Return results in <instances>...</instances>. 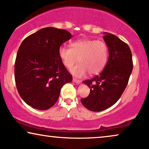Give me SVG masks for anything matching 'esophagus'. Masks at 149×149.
Listing matches in <instances>:
<instances>
[{"instance_id": "esophagus-1", "label": "esophagus", "mask_w": 149, "mask_h": 149, "mask_svg": "<svg viewBox=\"0 0 149 149\" xmlns=\"http://www.w3.org/2000/svg\"><path fill=\"white\" fill-rule=\"evenodd\" d=\"M72 81L74 82L75 84H80V83H81V80H79V79H77L73 78Z\"/></svg>"}]
</instances>
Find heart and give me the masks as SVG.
Returning a JSON list of instances; mask_svg holds the SVG:
<instances>
[{
    "label": "heart",
    "instance_id": "1",
    "mask_svg": "<svg viewBox=\"0 0 149 149\" xmlns=\"http://www.w3.org/2000/svg\"><path fill=\"white\" fill-rule=\"evenodd\" d=\"M70 46H61L58 54L67 68L72 67L79 59V64L70 70L74 76L82 77L88 72L91 75L96 74L104 68L108 59V48L103 41L79 40L72 42Z\"/></svg>",
    "mask_w": 149,
    "mask_h": 149
}]
</instances>
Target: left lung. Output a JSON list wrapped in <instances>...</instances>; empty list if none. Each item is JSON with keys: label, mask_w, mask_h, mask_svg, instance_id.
Segmentation results:
<instances>
[{"label": "left lung", "mask_w": 149, "mask_h": 149, "mask_svg": "<svg viewBox=\"0 0 149 149\" xmlns=\"http://www.w3.org/2000/svg\"><path fill=\"white\" fill-rule=\"evenodd\" d=\"M103 39L109 50L107 64L100 74L83 81L90 88V93L81 101L92 111H103L116 103L126 88L133 70L129 46L109 33H104Z\"/></svg>", "instance_id": "obj_1"}]
</instances>
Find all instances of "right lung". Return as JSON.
Segmentation results:
<instances>
[{
	"label": "right lung",
	"instance_id": "add662e5",
	"mask_svg": "<svg viewBox=\"0 0 149 149\" xmlns=\"http://www.w3.org/2000/svg\"><path fill=\"white\" fill-rule=\"evenodd\" d=\"M68 31L46 27L23 40L15 62V81L20 97L34 109L53 107L61 89L72 77L61 62L59 48L72 38Z\"/></svg>",
	"mask_w": 149,
	"mask_h": 149
}]
</instances>
